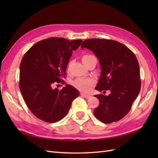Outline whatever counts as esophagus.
Returning <instances> with one entry per match:
<instances>
[{
  "mask_svg": "<svg viewBox=\"0 0 158 158\" xmlns=\"http://www.w3.org/2000/svg\"><path fill=\"white\" fill-rule=\"evenodd\" d=\"M81 95L82 97H83V98H90V96L88 95V94H83V93H81Z\"/></svg>",
  "mask_w": 158,
  "mask_h": 158,
  "instance_id": "1",
  "label": "esophagus"
}]
</instances>
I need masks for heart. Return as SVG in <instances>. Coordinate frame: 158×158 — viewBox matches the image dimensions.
<instances>
[{"label": "heart", "mask_w": 158, "mask_h": 158, "mask_svg": "<svg viewBox=\"0 0 158 158\" xmlns=\"http://www.w3.org/2000/svg\"><path fill=\"white\" fill-rule=\"evenodd\" d=\"M94 57L92 55L89 54H85L82 57V61L83 64H85L88 61V60L90 58ZM71 64V62L69 63V66ZM94 81L91 78H83V77H79L72 81V85L76 88L79 91H81L83 92H88L89 91L92 87L94 85Z\"/></svg>", "instance_id": "b5f03b06"}]
</instances>
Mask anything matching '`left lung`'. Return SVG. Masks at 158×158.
<instances>
[{"instance_id": "8db88e82", "label": "left lung", "mask_w": 158, "mask_h": 158, "mask_svg": "<svg viewBox=\"0 0 158 158\" xmlns=\"http://www.w3.org/2000/svg\"><path fill=\"white\" fill-rule=\"evenodd\" d=\"M81 49L93 52L99 60L101 73L96 89L109 96L98 94L100 105L94 110L97 119L105 123L117 122L125 117L140 90L139 62L136 56L122 43L113 40H85Z\"/></svg>"}]
</instances>
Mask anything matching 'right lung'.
Returning <instances> with one entry per match:
<instances>
[{"mask_svg": "<svg viewBox=\"0 0 158 158\" xmlns=\"http://www.w3.org/2000/svg\"><path fill=\"white\" fill-rule=\"evenodd\" d=\"M82 40L69 41L52 37L40 41L30 48L19 66V89L29 109L44 122L55 123L69 112L78 90L66 84L61 89L53 88L66 75L73 50Z\"/></svg>", "mask_w": 158, "mask_h": 158, "instance_id": "right-lung-1", "label": "right lung"}]
</instances>
